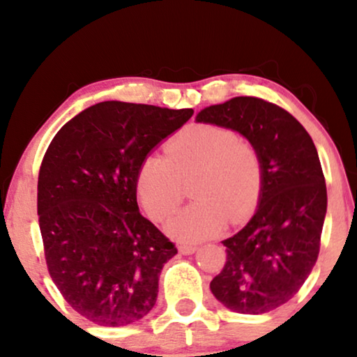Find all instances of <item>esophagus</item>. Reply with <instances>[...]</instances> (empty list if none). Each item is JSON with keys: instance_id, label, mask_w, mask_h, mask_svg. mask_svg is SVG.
I'll return each instance as SVG.
<instances>
[{"instance_id": "obj_1", "label": "esophagus", "mask_w": 357, "mask_h": 357, "mask_svg": "<svg viewBox=\"0 0 357 357\" xmlns=\"http://www.w3.org/2000/svg\"><path fill=\"white\" fill-rule=\"evenodd\" d=\"M198 250L197 245H190V243H182V245L178 247V252L182 253V255H192Z\"/></svg>"}]
</instances>
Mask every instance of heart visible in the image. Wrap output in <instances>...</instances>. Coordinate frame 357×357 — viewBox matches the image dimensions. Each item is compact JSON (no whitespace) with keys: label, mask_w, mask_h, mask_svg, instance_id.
I'll use <instances>...</instances> for the list:
<instances>
[{"label":"heart","mask_w":357,"mask_h":357,"mask_svg":"<svg viewBox=\"0 0 357 357\" xmlns=\"http://www.w3.org/2000/svg\"><path fill=\"white\" fill-rule=\"evenodd\" d=\"M192 183V206L172 219L169 232L183 242L203 241L224 224L250 216L263 188V159L250 139L232 128L197 125L169 141L164 154H149L136 175V193L155 222L172 218Z\"/></svg>","instance_id":"obj_1"}]
</instances>
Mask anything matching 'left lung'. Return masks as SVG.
Segmentation results:
<instances>
[{
	"instance_id": "left-lung-1",
	"label": "left lung",
	"mask_w": 357,
	"mask_h": 357,
	"mask_svg": "<svg viewBox=\"0 0 357 357\" xmlns=\"http://www.w3.org/2000/svg\"><path fill=\"white\" fill-rule=\"evenodd\" d=\"M197 121L238 131L261 154L260 204L222 241L226 263L209 287L227 309L266 314L299 292L319 257L326 185L315 144L289 112L258 97L206 107Z\"/></svg>"
}]
</instances>
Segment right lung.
<instances>
[{
  "instance_id": "1",
  "label": "right lung",
  "mask_w": 357,
  "mask_h": 357,
  "mask_svg": "<svg viewBox=\"0 0 357 357\" xmlns=\"http://www.w3.org/2000/svg\"><path fill=\"white\" fill-rule=\"evenodd\" d=\"M192 109L100 102L71 119L42 159L37 214L48 273L65 301L102 326L149 314L175 253L139 213L136 175Z\"/></svg>"
}]
</instances>
